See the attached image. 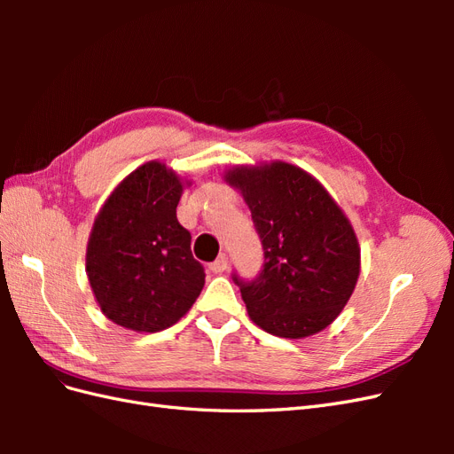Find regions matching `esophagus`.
Returning a JSON list of instances; mask_svg holds the SVG:
<instances>
[{
  "instance_id": "obj_1",
  "label": "esophagus",
  "mask_w": 454,
  "mask_h": 454,
  "mask_svg": "<svg viewBox=\"0 0 454 454\" xmlns=\"http://www.w3.org/2000/svg\"><path fill=\"white\" fill-rule=\"evenodd\" d=\"M227 267H229V257L225 255V254H222L219 255L214 263H210V272H214V274H222V272H225L227 270Z\"/></svg>"
}]
</instances>
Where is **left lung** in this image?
<instances>
[{"label":"left lung","mask_w":454,"mask_h":454,"mask_svg":"<svg viewBox=\"0 0 454 454\" xmlns=\"http://www.w3.org/2000/svg\"><path fill=\"white\" fill-rule=\"evenodd\" d=\"M263 244L259 277L240 287L250 318L267 333L303 339L332 324L360 277V244L337 202L303 168L282 160L232 167Z\"/></svg>","instance_id":"left-lung-1"}]
</instances>
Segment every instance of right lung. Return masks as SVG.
Masks as SVG:
<instances>
[{
    "label": "right lung",
    "instance_id": "right-lung-1",
    "mask_svg": "<svg viewBox=\"0 0 454 454\" xmlns=\"http://www.w3.org/2000/svg\"><path fill=\"white\" fill-rule=\"evenodd\" d=\"M172 168L149 160L107 197L87 244V277L109 320L132 332L174 325L204 287L191 235L176 217L184 187Z\"/></svg>",
    "mask_w": 454,
    "mask_h": 454
}]
</instances>
